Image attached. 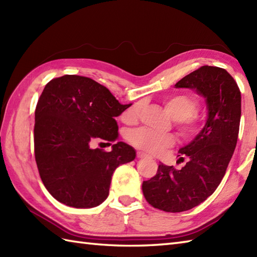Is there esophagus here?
<instances>
[{
	"mask_svg": "<svg viewBox=\"0 0 257 257\" xmlns=\"http://www.w3.org/2000/svg\"><path fill=\"white\" fill-rule=\"evenodd\" d=\"M146 157H148V155L145 154V152H143V151L137 152V158H146Z\"/></svg>",
	"mask_w": 257,
	"mask_h": 257,
	"instance_id": "esophagus-1",
	"label": "esophagus"
}]
</instances>
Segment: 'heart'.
<instances>
[{
	"instance_id": "heart-1",
	"label": "heart",
	"mask_w": 257,
	"mask_h": 257,
	"mask_svg": "<svg viewBox=\"0 0 257 257\" xmlns=\"http://www.w3.org/2000/svg\"><path fill=\"white\" fill-rule=\"evenodd\" d=\"M165 107L174 119L179 135L184 139H193L202 133L203 122L196 114L199 109L198 98L188 94H176L167 97ZM141 103L129 107L121 114L122 121L133 123L138 119ZM127 140L136 148L150 154H158L161 150L174 145V137L170 134H157L147 128H136L127 133Z\"/></svg>"
}]
</instances>
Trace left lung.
<instances>
[{"label": "left lung", "instance_id": "8db88e82", "mask_svg": "<svg viewBox=\"0 0 257 257\" xmlns=\"http://www.w3.org/2000/svg\"><path fill=\"white\" fill-rule=\"evenodd\" d=\"M206 98L207 121L190 145L179 150L181 170L160 163L155 177L143 182L145 199L165 212H183L205 201L219 187L236 147L241 91L224 68L201 66L176 84Z\"/></svg>", "mask_w": 257, "mask_h": 257}]
</instances>
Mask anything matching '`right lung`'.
<instances>
[{
	"label": "right lung",
	"mask_w": 257,
	"mask_h": 257,
	"mask_svg": "<svg viewBox=\"0 0 257 257\" xmlns=\"http://www.w3.org/2000/svg\"><path fill=\"white\" fill-rule=\"evenodd\" d=\"M130 106L88 77L65 75L48 81L35 109L34 152L42 181L57 201L94 207L106 200L113 171L133 161L136 151L122 141L111 151L91 149L90 144L116 140L114 117Z\"/></svg>",
	"instance_id": "add662e5"
}]
</instances>
